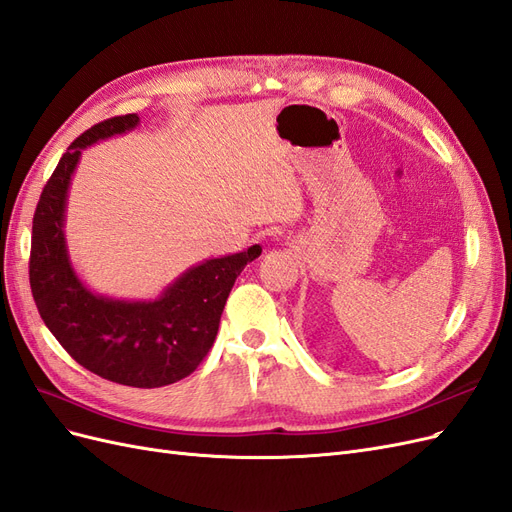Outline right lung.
<instances>
[{"label":"right lung","mask_w":512,"mask_h":512,"mask_svg":"<svg viewBox=\"0 0 512 512\" xmlns=\"http://www.w3.org/2000/svg\"><path fill=\"white\" fill-rule=\"evenodd\" d=\"M136 126L134 113L100 121L61 156L34 213L29 284L44 324L76 363L104 380L158 389L203 363L235 280L262 247L200 262L153 301H119L91 292L76 277L66 250L70 179L85 147Z\"/></svg>","instance_id":"obj_1"}]
</instances>
